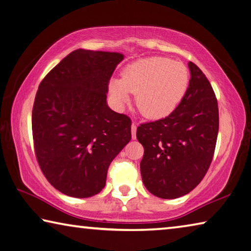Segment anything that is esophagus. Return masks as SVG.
<instances>
[{
  "instance_id": "esophagus-1",
  "label": "esophagus",
  "mask_w": 251,
  "mask_h": 251,
  "mask_svg": "<svg viewBox=\"0 0 251 251\" xmlns=\"http://www.w3.org/2000/svg\"><path fill=\"white\" fill-rule=\"evenodd\" d=\"M135 133H137V126L132 123V126H131V135H132L133 140L135 139Z\"/></svg>"
}]
</instances>
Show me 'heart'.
I'll return each mask as SVG.
<instances>
[{"label":"heart","instance_id":"obj_1","mask_svg":"<svg viewBox=\"0 0 251 251\" xmlns=\"http://www.w3.org/2000/svg\"><path fill=\"white\" fill-rule=\"evenodd\" d=\"M186 65L168 57L152 56L135 61L122 72L121 81L110 83V93L118 104L135 96V106L151 120L166 118L178 108L189 87Z\"/></svg>","mask_w":251,"mask_h":251}]
</instances>
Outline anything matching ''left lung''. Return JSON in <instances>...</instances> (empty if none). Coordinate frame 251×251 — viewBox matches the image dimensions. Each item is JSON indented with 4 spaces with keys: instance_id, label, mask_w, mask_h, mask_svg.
<instances>
[{
    "instance_id": "1",
    "label": "left lung",
    "mask_w": 251,
    "mask_h": 251,
    "mask_svg": "<svg viewBox=\"0 0 251 251\" xmlns=\"http://www.w3.org/2000/svg\"><path fill=\"white\" fill-rule=\"evenodd\" d=\"M190 81L174 112L142 123L137 139L145 148L140 162L142 181L162 199L187 195L198 186L212 161L219 130V111L210 82L194 62Z\"/></svg>"
}]
</instances>
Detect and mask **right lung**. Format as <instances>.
<instances>
[{"mask_svg":"<svg viewBox=\"0 0 251 251\" xmlns=\"http://www.w3.org/2000/svg\"><path fill=\"white\" fill-rule=\"evenodd\" d=\"M116 52L75 50L41 81L32 110L34 152L56 190L88 198L105 186L110 163L131 140V120L106 104Z\"/></svg>","mask_w":251,"mask_h":251,"instance_id":"1","label":"right lung"}]
</instances>
